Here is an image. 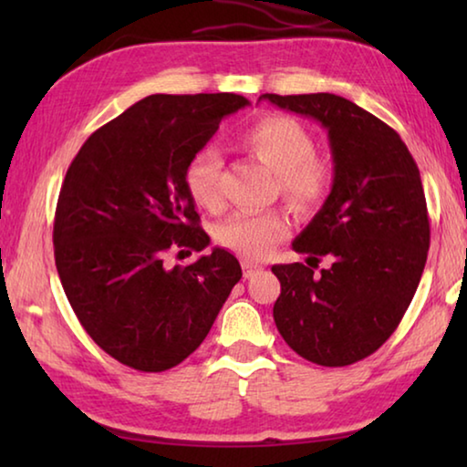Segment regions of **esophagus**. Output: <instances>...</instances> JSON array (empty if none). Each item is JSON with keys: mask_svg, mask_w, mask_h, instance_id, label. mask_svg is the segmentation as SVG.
Returning <instances> with one entry per match:
<instances>
[{"mask_svg": "<svg viewBox=\"0 0 467 467\" xmlns=\"http://www.w3.org/2000/svg\"><path fill=\"white\" fill-rule=\"evenodd\" d=\"M259 270H262V267H259L257 264H251V262H247V259H244V262H243L244 278H253V275H255Z\"/></svg>", "mask_w": 467, "mask_h": 467, "instance_id": "34e87169", "label": "esophagus"}]
</instances>
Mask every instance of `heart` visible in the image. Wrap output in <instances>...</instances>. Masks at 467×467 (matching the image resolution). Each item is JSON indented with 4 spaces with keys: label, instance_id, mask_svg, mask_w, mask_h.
Instances as JSON below:
<instances>
[{
    "label": "heart",
    "instance_id": "1",
    "mask_svg": "<svg viewBox=\"0 0 467 467\" xmlns=\"http://www.w3.org/2000/svg\"><path fill=\"white\" fill-rule=\"evenodd\" d=\"M239 141L278 175L282 197L300 214H309L326 202L334 183V167L326 156L315 152V138L295 117H259L239 133ZM220 172L223 156L214 146L200 148L187 162L185 187L200 208H223ZM288 233L290 220L280 210L236 212L216 228V241L247 262H257Z\"/></svg>",
    "mask_w": 467,
    "mask_h": 467
}]
</instances>
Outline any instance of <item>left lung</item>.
<instances>
[{
    "instance_id": "1",
    "label": "left lung",
    "mask_w": 467,
    "mask_h": 467,
    "mask_svg": "<svg viewBox=\"0 0 467 467\" xmlns=\"http://www.w3.org/2000/svg\"><path fill=\"white\" fill-rule=\"evenodd\" d=\"M327 130L334 187L292 249L305 264L274 265V321L298 357L346 367L377 352L400 326L424 272L431 223L420 171L400 133L329 92L262 94ZM326 256L328 265L314 267Z\"/></svg>"
}]
</instances>
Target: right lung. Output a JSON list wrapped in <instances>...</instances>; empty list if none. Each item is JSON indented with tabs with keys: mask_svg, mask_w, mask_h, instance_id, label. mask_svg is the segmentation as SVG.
<instances>
[{
	"mask_svg": "<svg viewBox=\"0 0 467 467\" xmlns=\"http://www.w3.org/2000/svg\"><path fill=\"white\" fill-rule=\"evenodd\" d=\"M247 105L233 92L152 94L94 131L69 164L55 265L86 334L125 367L161 373L183 362L241 280L236 257L218 247L189 265L164 259L210 244L185 169L223 117Z\"/></svg>",
	"mask_w": 467,
	"mask_h": 467,
	"instance_id": "obj_1",
	"label": "right lung"
}]
</instances>
